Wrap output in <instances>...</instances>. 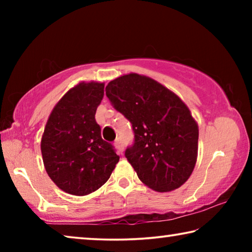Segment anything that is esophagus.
<instances>
[{"mask_svg":"<svg viewBox=\"0 0 252 252\" xmlns=\"http://www.w3.org/2000/svg\"><path fill=\"white\" fill-rule=\"evenodd\" d=\"M114 146H116V148L118 149L119 152L122 153V151H123V144H122L121 138H117L116 141H114Z\"/></svg>","mask_w":252,"mask_h":252,"instance_id":"34e87169","label":"esophagus"}]
</instances>
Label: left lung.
<instances>
[{
  "label": "left lung",
  "instance_id": "left-lung-1",
  "mask_svg": "<svg viewBox=\"0 0 252 252\" xmlns=\"http://www.w3.org/2000/svg\"><path fill=\"white\" fill-rule=\"evenodd\" d=\"M105 94L131 122L134 140L125 156L140 180L159 192L182 186L193 171L199 138L188 106L157 81L135 73L111 81Z\"/></svg>",
  "mask_w": 252,
  "mask_h": 252
}]
</instances>
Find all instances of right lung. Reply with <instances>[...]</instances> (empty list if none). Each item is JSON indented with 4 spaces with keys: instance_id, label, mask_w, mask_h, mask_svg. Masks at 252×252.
<instances>
[{
    "instance_id": "right-lung-1",
    "label": "right lung",
    "mask_w": 252,
    "mask_h": 252,
    "mask_svg": "<svg viewBox=\"0 0 252 252\" xmlns=\"http://www.w3.org/2000/svg\"><path fill=\"white\" fill-rule=\"evenodd\" d=\"M103 83L81 82L64 94L46 122L41 151L46 172L60 189L85 195L108 181L119 161L95 121Z\"/></svg>"
}]
</instances>
